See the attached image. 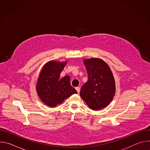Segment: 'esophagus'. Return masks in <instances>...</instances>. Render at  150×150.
<instances>
[{"mask_svg":"<svg viewBox=\"0 0 150 150\" xmlns=\"http://www.w3.org/2000/svg\"><path fill=\"white\" fill-rule=\"evenodd\" d=\"M75 89H76V90L77 91L78 93L79 94V92H80V88H79V87H76V88H75Z\"/></svg>","mask_w":150,"mask_h":150,"instance_id":"34e87169","label":"esophagus"}]
</instances>
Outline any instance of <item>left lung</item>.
Masks as SVG:
<instances>
[{"mask_svg":"<svg viewBox=\"0 0 150 150\" xmlns=\"http://www.w3.org/2000/svg\"><path fill=\"white\" fill-rule=\"evenodd\" d=\"M83 63L88 79L82 87L80 96L91 109H101L112 101L115 94L112 72L108 64L101 59H85Z\"/></svg>","mask_w":150,"mask_h":150,"instance_id":"left-lung-1","label":"left lung"}]
</instances>
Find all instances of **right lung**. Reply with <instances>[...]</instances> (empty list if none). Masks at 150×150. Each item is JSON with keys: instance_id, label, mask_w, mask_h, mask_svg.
Returning <instances> with one entry per match:
<instances>
[{"instance_id": "obj_1", "label": "right lung", "mask_w": 150, "mask_h": 150, "mask_svg": "<svg viewBox=\"0 0 150 150\" xmlns=\"http://www.w3.org/2000/svg\"><path fill=\"white\" fill-rule=\"evenodd\" d=\"M67 62L50 61L42 69L37 83V92L42 101L55 107L77 91L70 83V77L60 79V74Z\"/></svg>"}]
</instances>
